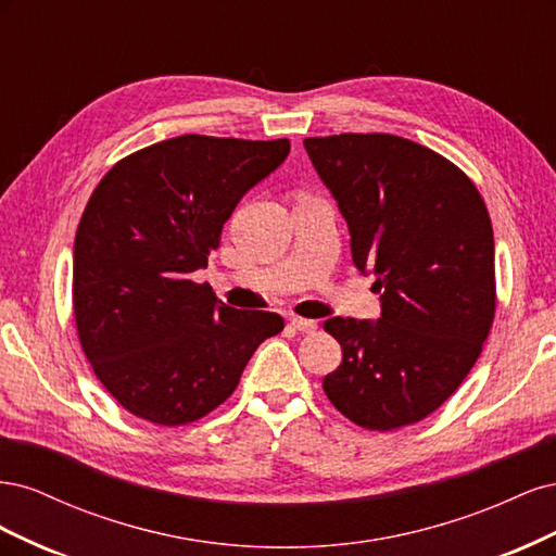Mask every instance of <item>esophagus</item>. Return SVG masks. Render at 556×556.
<instances>
[{"mask_svg": "<svg viewBox=\"0 0 556 556\" xmlns=\"http://www.w3.org/2000/svg\"><path fill=\"white\" fill-rule=\"evenodd\" d=\"M290 325H292L296 331H301V333H313V331L317 329L315 319H306V317H292Z\"/></svg>", "mask_w": 556, "mask_h": 556, "instance_id": "34e87169", "label": "esophagus"}]
</instances>
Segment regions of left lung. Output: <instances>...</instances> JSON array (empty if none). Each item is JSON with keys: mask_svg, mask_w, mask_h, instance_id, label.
<instances>
[{"mask_svg": "<svg viewBox=\"0 0 556 556\" xmlns=\"http://www.w3.org/2000/svg\"><path fill=\"white\" fill-rule=\"evenodd\" d=\"M350 227L352 262L374 271L378 323L331 317L343 362L323 380L350 422L392 431L457 392L496 313L490 213L457 164L394 134L304 139Z\"/></svg>", "mask_w": 556, "mask_h": 556, "instance_id": "obj_1", "label": "left lung"}]
</instances>
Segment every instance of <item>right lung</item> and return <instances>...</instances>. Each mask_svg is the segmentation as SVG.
Returning a JSON list of instances; mask_svg holds the SVG:
<instances>
[{"mask_svg": "<svg viewBox=\"0 0 556 556\" xmlns=\"http://www.w3.org/2000/svg\"><path fill=\"white\" fill-rule=\"evenodd\" d=\"M290 141L182 134L115 162L80 215L74 317L83 352L125 410L160 427L201 419L237 390L276 313L233 311L192 274L241 197Z\"/></svg>", "mask_w": 556, "mask_h": 556, "instance_id": "1", "label": "right lung"}]
</instances>
